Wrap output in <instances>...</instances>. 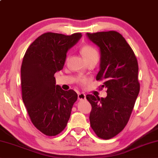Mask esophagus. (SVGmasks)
Instances as JSON below:
<instances>
[{"instance_id": "esophagus-1", "label": "esophagus", "mask_w": 158, "mask_h": 158, "mask_svg": "<svg viewBox=\"0 0 158 158\" xmlns=\"http://www.w3.org/2000/svg\"><path fill=\"white\" fill-rule=\"evenodd\" d=\"M78 97L80 100H83L86 99V95L84 93H79Z\"/></svg>"}]
</instances>
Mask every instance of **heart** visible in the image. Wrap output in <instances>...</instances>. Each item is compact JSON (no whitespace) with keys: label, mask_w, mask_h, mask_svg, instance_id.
<instances>
[{"label":"heart","mask_w":158,"mask_h":158,"mask_svg":"<svg viewBox=\"0 0 158 158\" xmlns=\"http://www.w3.org/2000/svg\"><path fill=\"white\" fill-rule=\"evenodd\" d=\"M80 52H81L82 55L84 57L86 62L93 60H98V57H99V53H98V50L91 44H86V45L83 46ZM80 82H85V80H80Z\"/></svg>","instance_id":"heart-1"}]
</instances>
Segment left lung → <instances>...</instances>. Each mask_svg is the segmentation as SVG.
<instances>
[{"instance_id": "8db88e82", "label": "left lung", "mask_w": 158, "mask_h": 158, "mask_svg": "<svg viewBox=\"0 0 158 158\" xmlns=\"http://www.w3.org/2000/svg\"><path fill=\"white\" fill-rule=\"evenodd\" d=\"M100 52L97 80H104L106 98L87 95L92 109L89 120L98 137L109 139L125 127L139 92L138 64L131 47L115 31L87 33Z\"/></svg>"}]
</instances>
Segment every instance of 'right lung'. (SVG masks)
Returning a JSON list of instances; mask_svg holds the SVG:
<instances>
[{
    "mask_svg": "<svg viewBox=\"0 0 158 158\" xmlns=\"http://www.w3.org/2000/svg\"><path fill=\"white\" fill-rule=\"evenodd\" d=\"M80 33L66 35L47 32L27 49L21 65L22 98L34 125L48 136L66 127L78 94L56 85L55 73L62 69L68 50L78 43Z\"/></svg>",
    "mask_w": 158,
    "mask_h": 158,
    "instance_id": "add662e5",
    "label": "right lung"
}]
</instances>
